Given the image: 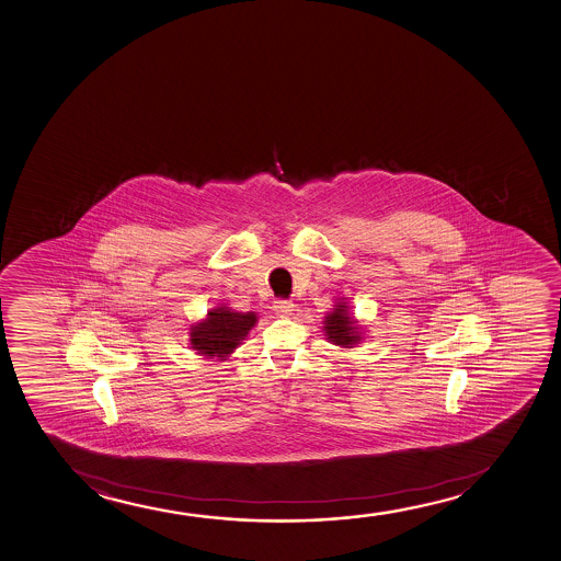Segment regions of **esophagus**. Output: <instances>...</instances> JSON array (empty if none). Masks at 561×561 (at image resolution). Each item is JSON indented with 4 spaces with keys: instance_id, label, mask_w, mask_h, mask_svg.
I'll return each instance as SVG.
<instances>
[{
    "instance_id": "1",
    "label": "esophagus",
    "mask_w": 561,
    "mask_h": 561,
    "mask_svg": "<svg viewBox=\"0 0 561 561\" xmlns=\"http://www.w3.org/2000/svg\"><path fill=\"white\" fill-rule=\"evenodd\" d=\"M293 310H295V305H293V300H274V312H276L277 316L293 314Z\"/></svg>"
}]
</instances>
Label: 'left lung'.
<instances>
[{
    "mask_svg": "<svg viewBox=\"0 0 561 561\" xmlns=\"http://www.w3.org/2000/svg\"><path fill=\"white\" fill-rule=\"evenodd\" d=\"M323 331L330 343L345 348H351L362 341L360 328L354 322L353 316L348 314V307L343 300H339L330 314L325 316Z\"/></svg>",
    "mask_w": 561,
    "mask_h": 561,
    "instance_id": "1",
    "label": "left lung"
}]
</instances>
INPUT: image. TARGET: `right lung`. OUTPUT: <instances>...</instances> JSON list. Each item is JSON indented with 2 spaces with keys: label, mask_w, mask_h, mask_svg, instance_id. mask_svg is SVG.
Returning a JSON list of instances; mask_svg holds the SVG:
<instances>
[{
  "label": "right lung",
  "mask_w": 561,
  "mask_h": 561,
  "mask_svg": "<svg viewBox=\"0 0 561 561\" xmlns=\"http://www.w3.org/2000/svg\"><path fill=\"white\" fill-rule=\"evenodd\" d=\"M256 323L254 312H236L228 307L208 310L207 318L192 325L190 343L201 356L226 360L253 330Z\"/></svg>",
  "instance_id": "obj_1"
}]
</instances>
